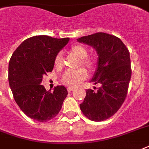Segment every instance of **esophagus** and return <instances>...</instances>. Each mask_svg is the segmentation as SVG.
Wrapping results in <instances>:
<instances>
[{
  "label": "esophagus",
  "mask_w": 149,
  "mask_h": 149,
  "mask_svg": "<svg viewBox=\"0 0 149 149\" xmlns=\"http://www.w3.org/2000/svg\"><path fill=\"white\" fill-rule=\"evenodd\" d=\"M74 89H75L74 87H71V86H69V87L67 88V91H68V92H71V91H73Z\"/></svg>",
  "instance_id": "obj_1"
}]
</instances>
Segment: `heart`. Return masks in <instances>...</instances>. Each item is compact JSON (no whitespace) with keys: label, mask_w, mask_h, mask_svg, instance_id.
Instances as JSON below:
<instances>
[{"label":"heart","mask_w":149,"mask_h":149,"mask_svg":"<svg viewBox=\"0 0 149 149\" xmlns=\"http://www.w3.org/2000/svg\"><path fill=\"white\" fill-rule=\"evenodd\" d=\"M70 52L79 58L78 66H84L89 72H92L95 70L97 62L96 58L93 56H88V51L85 46L79 44L72 45L70 48ZM54 65L57 69H60L63 65V58L61 52H58L54 59ZM87 72L84 69L80 68L77 70H67L61 77V82L68 86L76 87L80 84L82 81L86 79Z\"/></svg>","instance_id":"obj_1"}]
</instances>
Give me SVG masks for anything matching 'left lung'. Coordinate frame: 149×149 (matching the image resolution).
I'll list each match as a JSON object with an SVG mask.
<instances>
[{"mask_svg":"<svg viewBox=\"0 0 149 149\" xmlns=\"http://www.w3.org/2000/svg\"><path fill=\"white\" fill-rule=\"evenodd\" d=\"M77 41L97 52V69L91 82L100 85L96 91H86L80 109L90 120L102 121L113 116L127 97L132 77L129 51L120 38L104 32L83 36Z\"/></svg>","mask_w":149,"mask_h":149,"instance_id":"left-lung-1","label":"left lung"}]
</instances>
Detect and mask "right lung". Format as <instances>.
Instances as JSON below:
<instances>
[{
	"mask_svg": "<svg viewBox=\"0 0 149 149\" xmlns=\"http://www.w3.org/2000/svg\"><path fill=\"white\" fill-rule=\"evenodd\" d=\"M70 40L48 36L25 39L16 49L8 65V81L15 102L33 120L46 122L60 111L68 94L65 86L47 91L41 83L44 75L52 72L54 59Z\"/></svg>",
	"mask_w": 149,
	"mask_h": 149,
	"instance_id": "obj_1",
	"label": "right lung"
}]
</instances>
